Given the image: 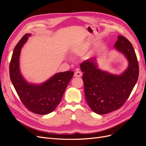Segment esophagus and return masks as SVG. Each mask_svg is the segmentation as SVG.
<instances>
[{"label": "esophagus", "mask_w": 146, "mask_h": 146, "mask_svg": "<svg viewBox=\"0 0 146 146\" xmlns=\"http://www.w3.org/2000/svg\"><path fill=\"white\" fill-rule=\"evenodd\" d=\"M82 76V74L80 71H76L74 73V77H80Z\"/></svg>", "instance_id": "obj_1"}]
</instances>
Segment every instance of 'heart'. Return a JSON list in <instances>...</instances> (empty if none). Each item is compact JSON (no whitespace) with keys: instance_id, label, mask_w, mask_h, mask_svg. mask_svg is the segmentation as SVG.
Here are the masks:
<instances>
[{"instance_id":"1","label":"heart","mask_w":146,"mask_h":146,"mask_svg":"<svg viewBox=\"0 0 146 146\" xmlns=\"http://www.w3.org/2000/svg\"><path fill=\"white\" fill-rule=\"evenodd\" d=\"M86 48V45H83V44L78 45L76 47H74V52L77 54H81L85 51Z\"/></svg>"}]
</instances>
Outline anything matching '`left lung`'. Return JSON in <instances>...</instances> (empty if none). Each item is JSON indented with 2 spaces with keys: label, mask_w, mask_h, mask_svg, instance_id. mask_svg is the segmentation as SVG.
Returning <instances> with one entry per match:
<instances>
[{
  "label": "left lung",
  "mask_w": 146,
  "mask_h": 146,
  "mask_svg": "<svg viewBox=\"0 0 146 146\" xmlns=\"http://www.w3.org/2000/svg\"><path fill=\"white\" fill-rule=\"evenodd\" d=\"M114 47L125 56L129 63L122 74H113L100 69L95 58L88 59L80 64L86 102L98 114H107L121 108L138 78V63L131 42L119 35Z\"/></svg>",
  "instance_id": "1"
}]
</instances>
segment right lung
<instances>
[{
	"mask_svg": "<svg viewBox=\"0 0 146 146\" xmlns=\"http://www.w3.org/2000/svg\"><path fill=\"white\" fill-rule=\"evenodd\" d=\"M30 33H27L15 46L10 64V77L21 100L30 111L38 114L52 112L60 103L74 72L56 73L40 84L29 83L22 75L19 66L21 51Z\"/></svg>",
	"mask_w": 146,
	"mask_h": 146,
	"instance_id": "obj_1",
	"label": "right lung"
}]
</instances>
